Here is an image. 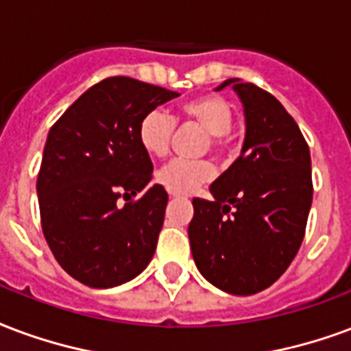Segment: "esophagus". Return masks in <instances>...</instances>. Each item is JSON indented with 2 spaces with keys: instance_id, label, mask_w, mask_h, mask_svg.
Instances as JSON below:
<instances>
[{
  "instance_id": "esophagus-1",
  "label": "esophagus",
  "mask_w": 351,
  "mask_h": 351,
  "mask_svg": "<svg viewBox=\"0 0 351 351\" xmlns=\"http://www.w3.org/2000/svg\"><path fill=\"white\" fill-rule=\"evenodd\" d=\"M169 195H171V197H175V199H176V197H182V195H178V193H169Z\"/></svg>"
}]
</instances>
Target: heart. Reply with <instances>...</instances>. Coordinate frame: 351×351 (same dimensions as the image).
I'll return each mask as SVG.
<instances>
[{
  "label": "heart",
  "instance_id": "obj_1",
  "mask_svg": "<svg viewBox=\"0 0 351 351\" xmlns=\"http://www.w3.org/2000/svg\"><path fill=\"white\" fill-rule=\"evenodd\" d=\"M175 119L201 126L204 132H208L210 147L215 152H221L225 149L227 134L234 123V110L223 96L201 95L180 104ZM173 134H175V121L162 110L149 111L137 124V141L141 149L152 158L167 156ZM214 175V163L208 160H199V162L175 160L160 169L156 178L171 193L186 195L199 188L201 184L212 180Z\"/></svg>",
  "mask_w": 351,
  "mask_h": 351
}]
</instances>
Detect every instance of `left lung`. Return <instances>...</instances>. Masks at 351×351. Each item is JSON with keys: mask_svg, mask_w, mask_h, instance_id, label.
I'll return each instance as SVG.
<instances>
[{"mask_svg": "<svg viewBox=\"0 0 351 351\" xmlns=\"http://www.w3.org/2000/svg\"><path fill=\"white\" fill-rule=\"evenodd\" d=\"M232 85L245 113V141L210 191L193 199L188 227L197 268L228 294L271 287L294 261L313 204L311 152L300 126L268 90L238 77Z\"/></svg>", "mask_w": 351, "mask_h": 351, "instance_id": "8db88e82", "label": "left lung"}]
</instances>
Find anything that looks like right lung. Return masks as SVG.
I'll return each instance as SVG.
<instances>
[{
	"label": "right lung",
	"instance_id": "right-lung-1",
	"mask_svg": "<svg viewBox=\"0 0 351 351\" xmlns=\"http://www.w3.org/2000/svg\"><path fill=\"white\" fill-rule=\"evenodd\" d=\"M176 96L134 77H106L50 128L37 176L40 223L56 261L76 281L119 287L152 261L169 197L160 184L147 189L152 162L137 124Z\"/></svg>",
	"mask_w": 351,
	"mask_h": 351
}]
</instances>
